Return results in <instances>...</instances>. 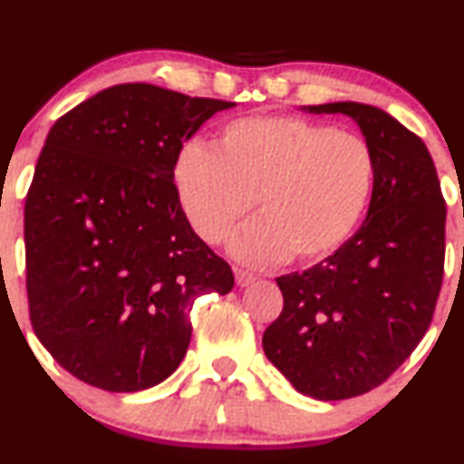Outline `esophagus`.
Here are the masks:
<instances>
[{"mask_svg":"<svg viewBox=\"0 0 464 464\" xmlns=\"http://www.w3.org/2000/svg\"><path fill=\"white\" fill-rule=\"evenodd\" d=\"M255 275L253 272H248V270H244V267H236V283L239 287H246V285H250V283L255 281Z\"/></svg>","mask_w":464,"mask_h":464,"instance_id":"obj_1","label":"esophagus"}]
</instances>
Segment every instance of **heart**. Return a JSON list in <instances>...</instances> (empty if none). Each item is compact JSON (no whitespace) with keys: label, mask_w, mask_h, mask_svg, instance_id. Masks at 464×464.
<instances>
[{"label":"heart","mask_w":464,"mask_h":464,"mask_svg":"<svg viewBox=\"0 0 464 464\" xmlns=\"http://www.w3.org/2000/svg\"><path fill=\"white\" fill-rule=\"evenodd\" d=\"M373 153L361 136L294 116L227 122L216 149L192 142L175 161V186L189 225L220 244L256 198L259 218L233 237L250 264H314L359 225L373 188Z\"/></svg>","instance_id":"heart-1"}]
</instances>
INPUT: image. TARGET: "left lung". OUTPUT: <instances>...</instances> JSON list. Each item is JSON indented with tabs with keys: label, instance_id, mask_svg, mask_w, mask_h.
Here are the masks:
<instances>
[{
	"label": "left lung",
	"instance_id": "obj_1",
	"mask_svg": "<svg viewBox=\"0 0 464 464\" xmlns=\"http://www.w3.org/2000/svg\"><path fill=\"white\" fill-rule=\"evenodd\" d=\"M350 116L373 153V188L359 231L304 272L278 276L283 311L264 353L295 392L348 400L387 381L432 322L443 283L445 200L420 136L381 108L306 105Z\"/></svg>",
	"mask_w": 464,
	"mask_h": 464
}]
</instances>
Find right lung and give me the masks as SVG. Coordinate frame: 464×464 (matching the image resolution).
<instances>
[{
  "instance_id": "add662e5",
  "label": "right lung",
  "mask_w": 464,
  "mask_h": 464,
  "mask_svg": "<svg viewBox=\"0 0 464 464\" xmlns=\"http://www.w3.org/2000/svg\"><path fill=\"white\" fill-rule=\"evenodd\" d=\"M236 103L119 83L49 130L25 198V283L36 337L92 387L133 393L177 370L198 295L233 272L189 227L175 161Z\"/></svg>"
}]
</instances>
